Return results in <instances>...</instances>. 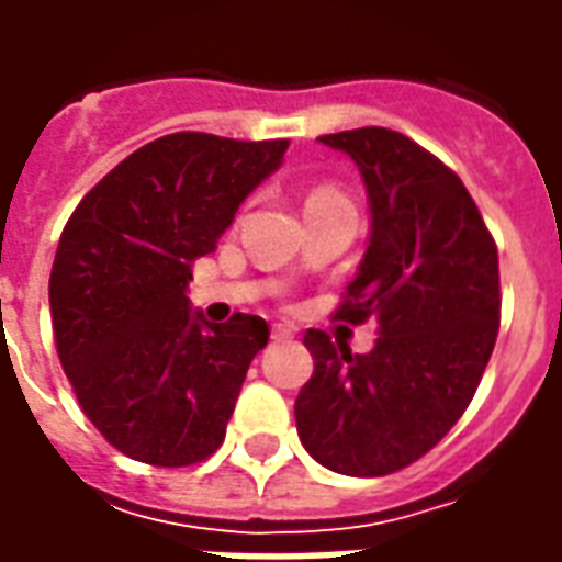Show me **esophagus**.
<instances>
[{
	"label": "esophagus",
	"instance_id": "34e87169",
	"mask_svg": "<svg viewBox=\"0 0 562 562\" xmlns=\"http://www.w3.org/2000/svg\"><path fill=\"white\" fill-rule=\"evenodd\" d=\"M270 334H273V340H289V337H294L297 330H294L292 325H273V328H270Z\"/></svg>",
	"mask_w": 562,
	"mask_h": 562
}]
</instances>
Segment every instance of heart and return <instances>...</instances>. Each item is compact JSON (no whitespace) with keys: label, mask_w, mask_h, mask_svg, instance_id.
I'll return each mask as SVG.
<instances>
[{"label":"heart","mask_w":562,"mask_h":562,"mask_svg":"<svg viewBox=\"0 0 562 562\" xmlns=\"http://www.w3.org/2000/svg\"><path fill=\"white\" fill-rule=\"evenodd\" d=\"M330 195H337V192H334V189H318V192H313L310 198H330Z\"/></svg>","instance_id":"heart-1"}]
</instances>
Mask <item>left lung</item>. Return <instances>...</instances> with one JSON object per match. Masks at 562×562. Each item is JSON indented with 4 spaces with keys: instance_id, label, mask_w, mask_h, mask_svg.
Here are the masks:
<instances>
[{
    "instance_id": "8db88e82",
    "label": "left lung",
    "mask_w": 562,
    "mask_h": 562,
    "mask_svg": "<svg viewBox=\"0 0 562 562\" xmlns=\"http://www.w3.org/2000/svg\"><path fill=\"white\" fill-rule=\"evenodd\" d=\"M358 165L370 237L337 318L373 316L379 337L352 355L306 330L313 376L294 401L297 436L342 475L376 479L427 454L458 424L499 330V261L460 177L401 132L322 135Z\"/></svg>"
}]
</instances>
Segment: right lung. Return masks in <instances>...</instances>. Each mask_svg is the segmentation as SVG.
Segmentation results:
<instances>
[{
    "label": "right lung",
    "instance_id": "obj_1",
    "mask_svg": "<svg viewBox=\"0 0 562 562\" xmlns=\"http://www.w3.org/2000/svg\"><path fill=\"white\" fill-rule=\"evenodd\" d=\"M289 140L177 132L95 183L71 213L50 270L56 352L80 409L126 458L189 467L225 439L246 370L270 328L189 304L192 261L216 249Z\"/></svg>",
    "mask_w": 562,
    "mask_h": 562
}]
</instances>
